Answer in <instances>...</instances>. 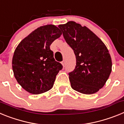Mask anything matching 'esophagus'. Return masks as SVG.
<instances>
[{"label": "esophagus", "instance_id": "esophagus-1", "mask_svg": "<svg viewBox=\"0 0 124 124\" xmlns=\"http://www.w3.org/2000/svg\"><path fill=\"white\" fill-rule=\"evenodd\" d=\"M65 61H64V60H63V61H62V62H61V64H63V66H65Z\"/></svg>", "mask_w": 124, "mask_h": 124}]
</instances>
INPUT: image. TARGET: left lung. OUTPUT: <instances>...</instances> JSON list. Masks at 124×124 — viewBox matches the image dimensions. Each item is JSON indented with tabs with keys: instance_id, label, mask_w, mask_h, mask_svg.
Masks as SVG:
<instances>
[{
	"instance_id": "left-lung-1",
	"label": "left lung",
	"mask_w": 124,
	"mask_h": 124,
	"mask_svg": "<svg viewBox=\"0 0 124 124\" xmlns=\"http://www.w3.org/2000/svg\"><path fill=\"white\" fill-rule=\"evenodd\" d=\"M58 27L76 56L75 68L68 73L71 87L85 94L96 93L104 86L112 71L107 47L88 28L75 22Z\"/></svg>"
}]
</instances>
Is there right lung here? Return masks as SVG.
Here are the masks:
<instances>
[{"label":"right lung","mask_w":124,"mask_h":124,"mask_svg":"<svg viewBox=\"0 0 124 124\" xmlns=\"http://www.w3.org/2000/svg\"><path fill=\"white\" fill-rule=\"evenodd\" d=\"M62 34L55 25L42 26L30 34L15 49L12 68L17 82L28 93L39 94L51 89L63 66L50 46Z\"/></svg>","instance_id":"right-lung-1"}]
</instances>
